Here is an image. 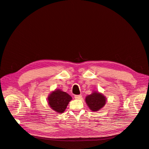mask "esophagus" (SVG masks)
<instances>
[{"label": "esophagus", "instance_id": "34e87169", "mask_svg": "<svg viewBox=\"0 0 149 149\" xmlns=\"http://www.w3.org/2000/svg\"><path fill=\"white\" fill-rule=\"evenodd\" d=\"M74 98L77 99V100H79L82 98V95H74Z\"/></svg>", "mask_w": 149, "mask_h": 149}]
</instances>
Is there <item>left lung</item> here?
<instances>
[{"instance_id": "obj_1", "label": "left lung", "mask_w": 149, "mask_h": 149, "mask_svg": "<svg viewBox=\"0 0 149 149\" xmlns=\"http://www.w3.org/2000/svg\"><path fill=\"white\" fill-rule=\"evenodd\" d=\"M86 102L91 111H98L105 105L106 98L103 94L93 92L86 97Z\"/></svg>"}]
</instances>
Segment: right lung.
I'll return each instance as SVG.
<instances>
[{"label": "right lung", "mask_w": 149, "mask_h": 149, "mask_svg": "<svg viewBox=\"0 0 149 149\" xmlns=\"http://www.w3.org/2000/svg\"><path fill=\"white\" fill-rule=\"evenodd\" d=\"M71 100L70 95L60 89L53 91L47 97L49 106L58 113H63Z\"/></svg>", "instance_id": "obj_1"}]
</instances>
